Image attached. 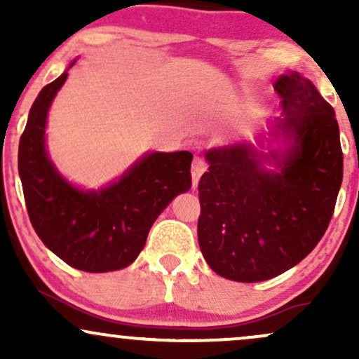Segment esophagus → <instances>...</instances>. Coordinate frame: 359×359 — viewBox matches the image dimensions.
Here are the masks:
<instances>
[{"instance_id": "obj_1", "label": "esophagus", "mask_w": 359, "mask_h": 359, "mask_svg": "<svg viewBox=\"0 0 359 359\" xmlns=\"http://www.w3.org/2000/svg\"><path fill=\"white\" fill-rule=\"evenodd\" d=\"M204 170H205V162H204V158H203V156H201V155H196V156H194L192 167H191V175H192V184H194V187H196L197 182H199L201 175L204 174Z\"/></svg>"}]
</instances>
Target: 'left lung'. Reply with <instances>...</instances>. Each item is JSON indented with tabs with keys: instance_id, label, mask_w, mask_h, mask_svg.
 Masks as SVG:
<instances>
[{
	"instance_id": "obj_1",
	"label": "left lung",
	"mask_w": 359,
	"mask_h": 359,
	"mask_svg": "<svg viewBox=\"0 0 359 359\" xmlns=\"http://www.w3.org/2000/svg\"><path fill=\"white\" fill-rule=\"evenodd\" d=\"M273 88L282 116L271 137L288 143L285 151L259 154L248 143L212 148L199 180L201 251L217 275L234 282H263L302 262L324 236L343 182L332 106L295 71ZM263 161L279 170L266 171Z\"/></svg>"
}]
</instances>
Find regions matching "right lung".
Segmentation results:
<instances>
[{
    "mask_svg": "<svg viewBox=\"0 0 359 359\" xmlns=\"http://www.w3.org/2000/svg\"><path fill=\"white\" fill-rule=\"evenodd\" d=\"M71 65H74V62ZM67 71L40 90L20 138L18 172L32 226L67 265L90 273L135 262L148 231L175 196L191 189V151H154L100 191L62 177L45 150L47 113Z\"/></svg>",
    "mask_w": 359,
    "mask_h": 359,
    "instance_id": "obj_1",
    "label": "right lung"
}]
</instances>
